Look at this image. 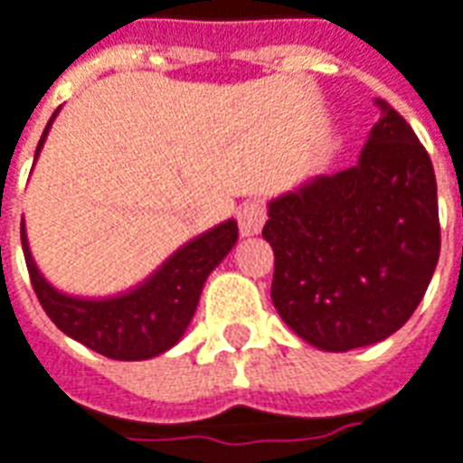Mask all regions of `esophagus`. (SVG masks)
<instances>
[{"instance_id": "obj_1", "label": "esophagus", "mask_w": 463, "mask_h": 463, "mask_svg": "<svg viewBox=\"0 0 463 463\" xmlns=\"http://www.w3.org/2000/svg\"><path fill=\"white\" fill-rule=\"evenodd\" d=\"M269 219V212H266V204L260 200H249L239 207V229L244 236L259 234L263 224Z\"/></svg>"}]
</instances>
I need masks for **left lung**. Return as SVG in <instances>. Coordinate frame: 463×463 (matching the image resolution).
I'll list each match as a JSON object with an SVG mask.
<instances>
[{
  "mask_svg": "<svg viewBox=\"0 0 463 463\" xmlns=\"http://www.w3.org/2000/svg\"><path fill=\"white\" fill-rule=\"evenodd\" d=\"M359 163L269 204L270 298L295 335L349 351L398 332L439 260L437 180L430 153L391 104Z\"/></svg>",
  "mask_w": 463,
  "mask_h": 463,
  "instance_id": "obj_1",
  "label": "left lung"
}]
</instances>
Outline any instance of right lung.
<instances>
[{
	"label": "right lung",
	"mask_w": 463,
	"mask_h": 463,
	"mask_svg": "<svg viewBox=\"0 0 463 463\" xmlns=\"http://www.w3.org/2000/svg\"><path fill=\"white\" fill-rule=\"evenodd\" d=\"M53 119L55 114L43 128L36 158ZM236 236L239 227L234 219H229L173 253L137 290L109 300H80L58 293L38 273L21 224L24 259L41 307L61 332L85 344L87 349L117 361L151 359L180 342L197 310L204 280L232 251Z\"/></svg>",
	"instance_id": "1"
}]
</instances>
